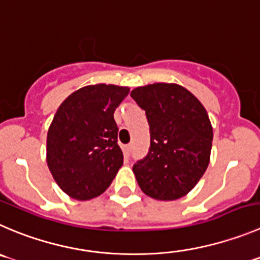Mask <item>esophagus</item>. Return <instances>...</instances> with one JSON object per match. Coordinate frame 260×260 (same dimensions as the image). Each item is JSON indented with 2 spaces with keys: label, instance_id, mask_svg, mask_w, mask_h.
<instances>
[{
  "label": "esophagus",
  "instance_id": "esophagus-1",
  "mask_svg": "<svg viewBox=\"0 0 260 260\" xmlns=\"http://www.w3.org/2000/svg\"><path fill=\"white\" fill-rule=\"evenodd\" d=\"M123 154H125L126 158L130 157V154H132V145H125L123 147Z\"/></svg>",
  "mask_w": 260,
  "mask_h": 260
}]
</instances>
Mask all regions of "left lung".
Wrapping results in <instances>:
<instances>
[{
  "label": "left lung",
  "instance_id": "left-lung-1",
  "mask_svg": "<svg viewBox=\"0 0 260 260\" xmlns=\"http://www.w3.org/2000/svg\"><path fill=\"white\" fill-rule=\"evenodd\" d=\"M145 111L150 147L133 166L140 189L158 200H175L198 184L209 165L213 128L202 103L177 84L157 83L132 91Z\"/></svg>",
  "mask_w": 260,
  "mask_h": 260
}]
</instances>
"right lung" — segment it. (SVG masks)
<instances>
[{"label":"right lung","instance_id":"right-lung-1","mask_svg":"<svg viewBox=\"0 0 260 260\" xmlns=\"http://www.w3.org/2000/svg\"><path fill=\"white\" fill-rule=\"evenodd\" d=\"M128 91L106 84L84 86L54 115L47 134V165L54 181L74 199L105 192L122 166L113 113Z\"/></svg>","mask_w":260,"mask_h":260}]
</instances>
